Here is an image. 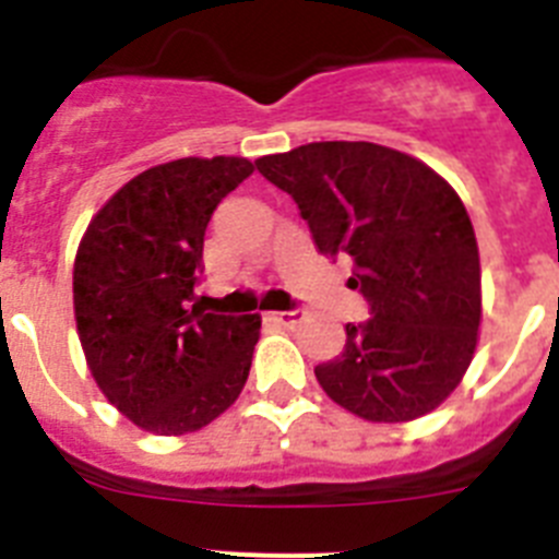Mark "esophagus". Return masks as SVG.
<instances>
[{"label": "esophagus", "instance_id": "34e87169", "mask_svg": "<svg viewBox=\"0 0 559 559\" xmlns=\"http://www.w3.org/2000/svg\"><path fill=\"white\" fill-rule=\"evenodd\" d=\"M271 319H274L276 324H283V328L294 330L296 324L302 322V313H299V310H285V313H271Z\"/></svg>", "mask_w": 559, "mask_h": 559}]
</instances>
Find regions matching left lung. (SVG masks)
Returning <instances> with one entry per match:
<instances>
[{
	"label": "left lung",
	"mask_w": 559,
	"mask_h": 559,
	"mask_svg": "<svg viewBox=\"0 0 559 559\" xmlns=\"http://www.w3.org/2000/svg\"><path fill=\"white\" fill-rule=\"evenodd\" d=\"M308 221L322 254H349L372 319L316 367L333 403L369 423H408L451 397L481 322L471 215L437 170L374 142H310L254 162Z\"/></svg>",
	"instance_id": "1"
}]
</instances>
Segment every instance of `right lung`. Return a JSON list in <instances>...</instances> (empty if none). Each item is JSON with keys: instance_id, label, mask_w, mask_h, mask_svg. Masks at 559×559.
I'll return each mask as SVG.
<instances>
[{"instance_id": "1", "label": "right lung", "mask_w": 559, "mask_h": 559, "mask_svg": "<svg viewBox=\"0 0 559 559\" xmlns=\"http://www.w3.org/2000/svg\"><path fill=\"white\" fill-rule=\"evenodd\" d=\"M251 173L243 156L165 162L122 185L83 231L72 271L83 355L142 431H199L243 392L260 316L190 302L212 212Z\"/></svg>"}]
</instances>
